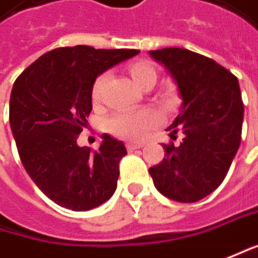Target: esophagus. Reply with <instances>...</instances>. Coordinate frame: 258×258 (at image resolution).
<instances>
[{
    "mask_svg": "<svg viewBox=\"0 0 258 258\" xmlns=\"http://www.w3.org/2000/svg\"><path fill=\"white\" fill-rule=\"evenodd\" d=\"M142 147H144L142 142H127L126 144L127 151H134V150H138V148H142Z\"/></svg>",
    "mask_w": 258,
    "mask_h": 258,
    "instance_id": "34e87169",
    "label": "esophagus"
}]
</instances>
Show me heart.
I'll use <instances>...</instances> for the list:
<instances>
[{"label":"heart","instance_id":"b5f03b06","mask_svg":"<svg viewBox=\"0 0 258 258\" xmlns=\"http://www.w3.org/2000/svg\"><path fill=\"white\" fill-rule=\"evenodd\" d=\"M129 75L134 82L142 89H150L157 81V72L154 66L147 60H135L127 66ZM107 76L101 75L92 85V100L98 102L101 100L102 88ZM160 121L158 113L151 108H144L137 111H119L114 113L105 121V127L114 137L123 139H141L153 126Z\"/></svg>","mask_w":258,"mask_h":258}]
</instances>
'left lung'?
<instances>
[{"label": "left lung", "instance_id": "8db88e82", "mask_svg": "<svg viewBox=\"0 0 258 258\" xmlns=\"http://www.w3.org/2000/svg\"><path fill=\"white\" fill-rule=\"evenodd\" d=\"M166 66L182 97L180 113L167 127L180 145H163L161 163L150 167L156 188L179 203L212 194L228 175L241 144L244 104L235 75L214 60L185 48L150 51Z\"/></svg>", "mask_w": 258, "mask_h": 258}]
</instances>
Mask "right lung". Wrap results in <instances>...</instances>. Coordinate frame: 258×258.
Returning a JSON list of instances; mask_svg holds the SVG:
<instances>
[{
    "mask_svg": "<svg viewBox=\"0 0 258 258\" xmlns=\"http://www.w3.org/2000/svg\"><path fill=\"white\" fill-rule=\"evenodd\" d=\"M138 49L61 46L22 72L10 97V126L30 179L55 204L86 212L117 188L121 141L102 135L97 151L76 144L92 110L97 76Z\"/></svg>",
    "mask_w": 258,
    "mask_h": 258,
    "instance_id": "obj_1",
    "label": "right lung"
}]
</instances>
